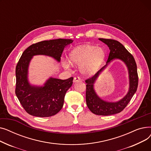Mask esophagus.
Listing matches in <instances>:
<instances>
[{"label":"esophagus","mask_w":151,"mask_h":151,"mask_svg":"<svg viewBox=\"0 0 151 151\" xmlns=\"http://www.w3.org/2000/svg\"><path fill=\"white\" fill-rule=\"evenodd\" d=\"M81 81V79L80 78L79 76H76V77H74V80H73V82L74 83H76V82H78V81Z\"/></svg>","instance_id":"esophagus-1"}]
</instances>
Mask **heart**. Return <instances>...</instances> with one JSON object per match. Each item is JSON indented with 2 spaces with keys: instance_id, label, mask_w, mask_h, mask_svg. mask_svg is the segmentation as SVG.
Instances as JSON below:
<instances>
[{
  "instance_id": "1",
  "label": "heart",
  "mask_w": 151,
  "mask_h": 151,
  "mask_svg": "<svg viewBox=\"0 0 151 151\" xmlns=\"http://www.w3.org/2000/svg\"><path fill=\"white\" fill-rule=\"evenodd\" d=\"M105 51L101 47L96 46L84 45L78 46L69 54L71 63L80 65L81 73L85 75H92L96 73L105 58ZM71 63L64 62L63 66L69 68Z\"/></svg>"
}]
</instances>
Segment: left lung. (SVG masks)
Segmentation results:
<instances>
[{
    "mask_svg": "<svg viewBox=\"0 0 151 151\" xmlns=\"http://www.w3.org/2000/svg\"><path fill=\"white\" fill-rule=\"evenodd\" d=\"M100 41L108 45L110 50L106 64L102 67L93 76L87 79L86 100L87 106L91 111L95 114L100 116H109L121 112L127 106L133 95L136 92L138 85V76L137 66L132 54L117 40L111 39L99 38ZM114 58L122 60L128 68L129 74L130 88L128 94L120 101L117 102H108L101 100L96 94L93 89V83L101 71L107 63Z\"/></svg>",
    "mask_w": 151,
    "mask_h": 151,
    "instance_id": "8db88e82",
    "label": "left lung"
}]
</instances>
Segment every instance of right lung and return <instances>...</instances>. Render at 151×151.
<instances>
[{
    "label": "right lung",
    "instance_id": "add662e5",
    "mask_svg": "<svg viewBox=\"0 0 151 151\" xmlns=\"http://www.w3.org/2000/svg\"><path fill=\"white\" fill-rule=\"evenodd\" d=\"M70 39H55L32 44L23 52L16 67L15 93L26 111L34 116L45 117L56 114L62 109L65 93L73 84L67 80L50 78L42 87L30 85L27 80L29 62L35 55H46L60 62L65 46Z\"/></svg>",
    "mask_w": 151,
    "mask_h": 151
}]
</instances>
